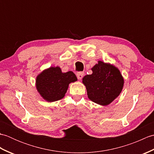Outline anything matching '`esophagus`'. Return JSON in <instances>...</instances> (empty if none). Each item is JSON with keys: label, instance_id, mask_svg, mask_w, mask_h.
Wrapping results in <instances>:
<instances>
[{"label": "esophagus", "instance_id": "34e87169", "mask_svg": "<svg viewBox=\"0 0 154 154\" xmlns=\"http://www.w3.org/2000/svg\"><path fill=\"white\" fill-rule=\"evenodd\" d=\"M83 76H84V73H83V72H79V73H77V77L78 78V79L81 80L83 77Z\"/></svg>", "mask_w": 154, "mask_h": 154}]
</instances>
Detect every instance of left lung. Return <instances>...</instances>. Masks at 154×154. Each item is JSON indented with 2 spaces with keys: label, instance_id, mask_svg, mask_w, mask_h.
I'll return each mask as SVG.
<instances>
[{
  "label": "left lung",
  "instance_id": "1",
  "mask_svg": "<svg viewBox=\"0 0 154 154\" xmlns=\"http://www.w3.org/2000/svg\"><path fill=\"white\" fill-rule=\"evenodd\" d=\"M93 73L87 75L82 82L88 98L99 105L107 106L122 92L124 78L119 68L110 63L99 61L91 68Z\"/></svg>",
  "mask_w": 154,
  "mask_h": 154
}]
</instances>
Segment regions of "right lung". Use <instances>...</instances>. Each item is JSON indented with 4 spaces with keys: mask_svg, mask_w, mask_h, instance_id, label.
I'll return each instance as SVG.
<instances>
[{
    "mask_svg": "<svg viewBox=\"0 0 154 154\" xmlns=\"http://www.w3.org/2000/svg\"><path fill=\"white\" fill-rule=\"evenodd\" d=\"M77 81L73 72L63 73L60 67H50L37 75L35 87L42 99L51 103L63 99L69 85Z\"/></svg>",
    "mask_w": 154,
    "mask_h": 154,
    "instance_id": "right-lung-1",
    "label": "right lung"
}]
</instances>
